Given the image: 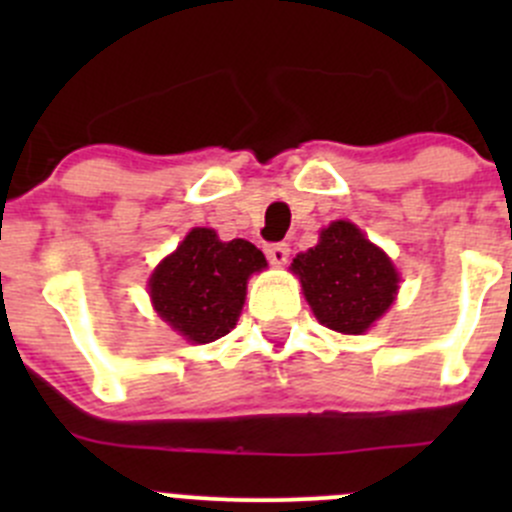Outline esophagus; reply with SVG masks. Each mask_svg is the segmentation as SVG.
<instances>
[{"instance_id":"1","label":"esophagus","mask_w":512,"mask_h":512,"mask_svg":"<svg viewBox=\"0 0 512 512\" xmlns=\"http://www.w3.org/2000/svg\"><path fill=\"white\" fill-rule=\"evenodd\" d=\"M267 257H270L272 265H285L289 257V245L287 242H275V245L267 247Z\"/></svg>"}]
</instances>
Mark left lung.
Listing matches in <instances>:
<instances>
[{"instance_id":"obj_1","label":"left lung","mask_w":512,"mask_h":512,"mask_svg":"<svg viewBox=\"0 0 512 512\" xmlns=\"http://www.w3.org/2000/svg\"><path fill=\"white\" fill-rule=\"evenodd\" d=\"M314 317L342 334H364L399 292V272L381 247L349 220L319 232V242L292 260Z\"/></svg>"}]
</instances>
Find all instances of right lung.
Instances as JSON below:
<instances>
[{
  "instance_id": "obj_1",
  "label": "right lung",
  "mask_w": 512,
  "mask_h": 512,
  "mask_svg": "<svg viewBox=\"0 0 512 512\" xmlns=\"http://www.w3.org/2000/svg\"><path fill=\"white\" fill-rule=\"evenodd\" d=\"M265 267L252 242H223L210 227H193L148 280L153 309L188 342L210 344L235 327L247 280Z\"/></svg>"
}]
</instances>
